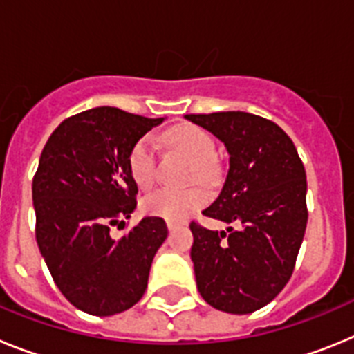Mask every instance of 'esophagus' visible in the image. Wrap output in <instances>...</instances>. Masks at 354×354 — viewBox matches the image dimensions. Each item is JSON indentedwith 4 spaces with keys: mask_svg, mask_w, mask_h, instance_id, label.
I'll use <instances>...</instances> for the list:
<instances>
[{
    "mask_svg": "<svg viewBox=\"0 0 354 354\" xmlns=\"http://www.w3.org/2000/svg\"><path fill=\"white\" fill-rule=\"evenodd\" d=\"M183 221H174V220H168L167 221V227H168V230H175V228H179V227H183Z\"/></svg>",
    "mask_w": 354,
    "mask_h": 354,
    "instance_id": "34e87169",
    "label": "esophagus"
}]
</instances>
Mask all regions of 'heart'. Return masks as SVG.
I'll return each mask as SVG.
<instances>
[{
    "label": "heart",
    "mask_w": 354,
    "mask_h": 354,
    "mask_svg": "<svg viewBox=\"0 0 354 354\" xmlns=\"http://www.w3.org/2000/svg\"><path fill=\"white\" fill-rule=\"evenodd\" d=\"M167 140L174 149L180 150L193 162L192 179L198 183H211L216 177V143L211 134L193 124H183L168 131ZM127 167L133 180L142 189H149L156 180V150L150 136H143L134 143L127 158ZM207 193L200 187L170 189L161 187L149 193L142 200L143 212L159 216L165 220L183 221L187 216L204 207Z\"/></svg>",
    "instance_id": "obj_1"
}]
</instances>
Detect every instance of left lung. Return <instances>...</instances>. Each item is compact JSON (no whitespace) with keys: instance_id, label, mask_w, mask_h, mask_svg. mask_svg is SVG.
Segmentation results:
<instances>
[{"instance_id":"left-lung-1","label":"left lung","mask_w":354,"mask_h":354,"mask_svg":"<svg viewBox=\"0 0 354 354\" xmlns=\"http://www.w3.org/2000/svg\"><path fill=\"white\" fill-rule=\"evenodd\" d=\"M220 138L230 168L202 214L236 225L227 232L193 220L192 261L198 292L228 314H252L286 287L305 236V167L286 131L245 111L186 115Z\"/></svg>"}]
</instances>
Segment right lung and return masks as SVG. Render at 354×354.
I'll list each match as a JSON object with an SVG mask.
<instances>
[{
  "instance_id": "add662e5",
  "label": "right lung",
  "mask_w": 354,
  "mask_h": 354,
  "mask_svg": "<svg viewBox=\"0 0 354 354\" xmlns=\"http://www.w3.org/2000/svg\"><path fill=\"white\" fill-rule=\"evenodd\" d=\"M162 118L101 106L53 131L33 177L35 236L56 287L86 314L115 315L142 299L150 266L168 236L147 216L120 239L109 228L129 220L138 186L127 167L133 145Z\"/></svg>"
}]
</instances>
